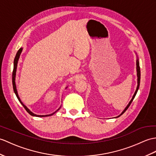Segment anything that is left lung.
Masks as SVG:
<instances>
[{
    "label": "left lung",
    "instance_id": "1",
    "mask_svg": "<svg viewBox=\"0 0 156 156\" xmlns=\"http://www.w3.org/2000/svg\"><path fill=\"white\" fill-rule=\"evenodd\" d=\"M135 53H136V57H137V60H136V71H137V88H136V92H135V93H134V94H133V96H132V98L131 99V100L129 101V102L128 104L127 105V106H126V107L125 108V109L122 111V113H121L120 114H119V115H118V116H117V118L120 116V115H122L124 113V112H125L126 110H127V109L129 108V106H130V104H131V103L132 102V101H133V98H135V96H136V94H137V90H138L139 87H140V62H139L138 56H137V53H136V52H135Z\"/></svg>",
    "mask_w": 156,
    "mask_h": 156
}]
</instances>
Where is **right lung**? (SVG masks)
I'll list each match as a JSON object with an SVG mask.
<instances>
[{
  "label": "right lung",
  "mask_w": 156,
  "mask_h": 156,
  "mask_svg": "<svg viewBox=\"0 0 156 156\" xmlns=\"http://www.w3.org/2000/svg\"><path fill=\"white\" fill-rule=\"evenodd\" d=\"M23 48H20L19 50H18V52L16 54V56L15 58H14V68H13V72H12V86H13V90H14V93H15V94L17 97L18 100H19V101L20 102V103L23 105V107L25 108V110H27V112H28V113L32 115V116H36V117H46V116H50V115H52L54 114H55L56 112L57 111H58L60 110V108H61V106L56 111H55L54 112H53V113L50 114H47V115H37V114H34L33 112H32L30 110L28 109V108L25 106V105L23 103V102H22L20 97L19 96V94H18V92H17V89H16V69H17V65H18V62H19V58H20V54L22 53V51H23ZM66 88H67V87Z\"/></svg>",
  "instance_id": "add662e5"
}]
</instances>
